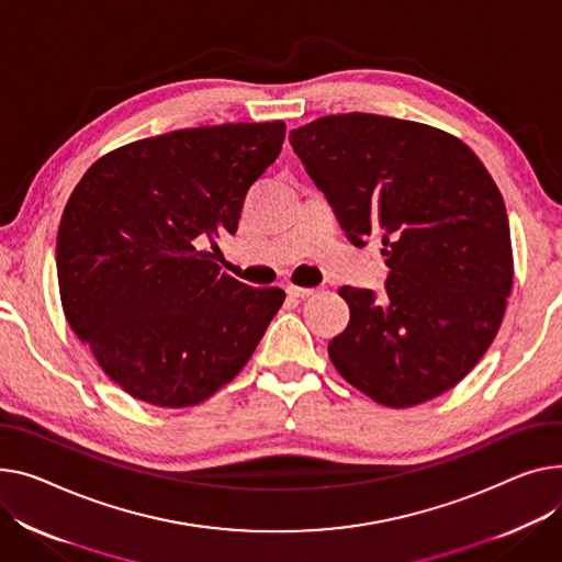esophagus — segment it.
Returning <instances> with one entry per match:
<instances>
[{"instance_id": "obj_1", "label": "esophagus", "mask_w": 562, "mask_h": 562, "mask_svg": "<svg viewBox=\"0 0 562 562\" xmlns=\"http://www.w3.org/2000/svg\"><path fill=\"white\" fill-rule=\"evenodd\" d=\"M286 293H289L291 297H310V295H314V289H307V286H295V284H289V286H286Z\"/></svg>"}]
</instances>
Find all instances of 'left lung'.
Here are the masks:
<instances>
[{"label":"left lung","mask_w":562,"mask_h":562,"mask_svg":"<svg viewBox=\"0 0 562 562\" xmlns=\"http://www.w3.org/2000/svg\"><path fill=\"white\" fill-rule=\"evenodd\" d=\"M346 237H382L386 291L341 286L348 327L327 352L341 378L391 408L457 386L491 348L513 286L499 187L440 128L346 112L289 135Z\"/></svg>","instance_id":"1"}]
</instances>
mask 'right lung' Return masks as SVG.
<instances>
[{"label":"right lung","mask_w":562,"mask_h":562,"mask_svg":"<svg viewBox=\"0 0 562 562\" xmlns=\"http://www.w3.org/2000/svg\"><path fill=\"white\" fill-rule=\"evenodd\" d=\"M286 124L182 128L99 158L65 205L56 269L74 334L135 400L194 406L237 378L284 303L223 273L218 233L280 156Z\"/></svg>","instance_id":"obj_1"}]
</instances>
